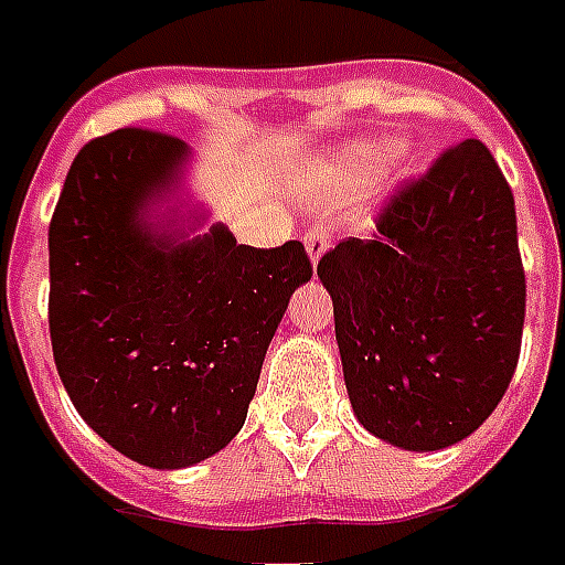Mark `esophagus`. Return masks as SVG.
I'll list each match as a JSON object with an SVG mask.
<instances>
[{
  "instance_id": "obj_1",
  "label": "esophagus",
  "mask_w": 565,
  "mask_h": 565,
  "mask_svg": "<svg viewBox=\"0 0 565 565\" xmlns=\"http://www.w3.org/2000/svg\"><path fill=\"white\" fill-rule=\"evenodd\" d=\"M330 249V232L328 228H312V232H307V256L312 265H318L321 262V256Z\"/></svg>"
}]
</instances>
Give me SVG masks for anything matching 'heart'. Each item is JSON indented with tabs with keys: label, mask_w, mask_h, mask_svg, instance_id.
Returning <instances> with one entry per match:
<instances>
[{
	"label": "heart",
	"mask_w": 565,
	"mask_h": 565,
	"mask_svg": "<svg viewBox=\"0 0 565 565\" xmlns=\"http://www.w3.org/2000/svg\"><path fill=\"white\" fill-rule=\"evenodd\" d=\"M398 142L379 139V142H351L339 148L328 167V181L333 184H360L372 181L390 167V160L396 157Z\"/></svg>",
	"instance_id": "b5f03b06"
}]
</instances>
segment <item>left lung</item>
I'll list each match as a JSON object with an SVG mask.
<instances>
[{"instance_id": "obj_1", "label": "left lung", "mask_w": 565, "mask_h": 565, "mask_svg": "<svg viewBox=\"0 0 565 565\" xmlns=\"http://www.w3.org/2000/svg\"><path fill=\"white\" fill-rule=\"evenodd\" d=\"M360 426L411 452L473 435L507 393L524 328L515 199L465 139L393 196L372 241L318 262Z\"/></svg>"}]
</instances>
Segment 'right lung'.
<instances>
[{"instance_id":"right-lung-1","label":"right lung","mask_w":565,"mask_h":565,"mask_svg":"<svg viewBox=\"0 0 565 565\" xmlns=\"http://www.w3.org/2000/svg\"><path fill=\"white\" fill-rule=\"evenodd\" d=\"M193 148L125 127L71 163L50 223V339L79 417L127 459L178 470L235 438L267 345L312 267L181 199Z\"/></svg>"}]
</instances>
